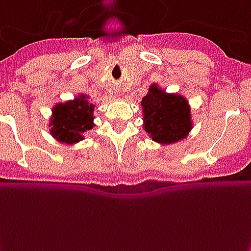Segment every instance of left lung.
I'll list each match as a JSON object with an SVG mask.
<instances>
[{"instance_id": "left-lung-1", "label": "left lung", "mask_w": 251, "mask_h": 251, "mask_svg": "<svg viewBox=\"0 0 251 251\" xmlns=\"http://www.w3.org/2000/svg\"><path fill=\"white\" fill-rule=\"evenodd\" d=\"M144 128L152 141L171 145L187 137L192 128L190 105L178 93H167L151 84L141 101Z\"/></svg>"}]
</instances>
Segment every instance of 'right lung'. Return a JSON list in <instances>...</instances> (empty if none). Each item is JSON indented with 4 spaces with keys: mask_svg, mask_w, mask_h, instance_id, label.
<instances>
[{
    "mask_svg": "<svg viewBox=\"0 0 251 251\" xmlns=\"http://www.w3.org/2000/svg\"><path fill=\"white\" fill-rule=\"evenodd\" d=\"M93 107L88 96L80 93L74 100L56 103L52 109V118L50 122V133L64 144L73 145L83 140L86 130L92 129Z\"/></svg>",
    "mask_w": 251,
    "mask_h": 251,
    "instance_id": "obj_1",
    "label": "right lung"
}]
</instances>
